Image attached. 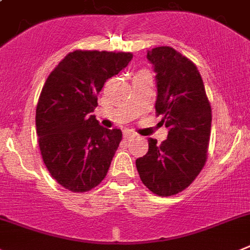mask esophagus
Wrapping results in <instances>:
<instances>
[{
  "mask_svg": "<svg viewBox=\"0 0 250 250\" xmlns=\"http://www.w3.org/2000/svg\"><path fill=\"white\" fill-rule=\"evenodd\" d=\"M134 136L135 134H132L131 131H124V139H125V140H130V139H132Z\"/></svg>",
  "mask_w": 250,
  "mask_h": 250,
  "instance_id": "esophagus-1",
  "label": "esophagus"
}]
</instances>
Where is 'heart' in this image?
<instances>
[{
	"mask_svg": "<svg viewBox=\"0 0 250 250\" xmlns=\"http://www.w3.org/2000/svg\"><path fill=\"white\" fill-rule=\"evenodd\" d=\"M143 73H147V72H145V70H140V72L137 73V74H143Z\"/></svg>",
	"mask_w": 250,
	"mask_h": 250,
	"instance_id": "heart-1",
	"label": "heart"
}]
</instances>
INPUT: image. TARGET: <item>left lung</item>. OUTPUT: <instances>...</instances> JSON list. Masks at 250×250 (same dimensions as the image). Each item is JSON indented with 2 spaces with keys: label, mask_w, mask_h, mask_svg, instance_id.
<instances>
[{
  "label": "left lung",
  "mask_w": 250,
  "mask_h": 250,
  "mask_svg": "<svg viewBox=\"0 0 250 250\" xmlns=\"http://www.w3.org/2000/svg\"><path fill=\"white\" fill-rule=\"evenodd\" d=\"M157 82L156 116L168 127L161 145L150 137L148 151L136 160L137 172L152 193L161 197L186 189L207 161L212 107L196 64L172 47L147 50Z\"/></svg>",
  "instance_id": "left-lung-1"
}]
</instances>
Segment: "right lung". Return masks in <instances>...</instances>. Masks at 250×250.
<instances>
[{"mask_svg":"<svg viewBox=\"0 0 250 250\" xmlns=\"http://www.w3.org/2000/svg\"><path fill=\"white\" fill-rule=\"evenodd\" d=\"M132 59L130 52H70L48 75L36 109V130L50 176L68 191L86 192L105 178L123 140L120 129L90 115L105 82Z\"/></svg>","mask_w":250,"mask_h":250,"instance_id":"obj_1","label":"right lung"}]
</instances>
